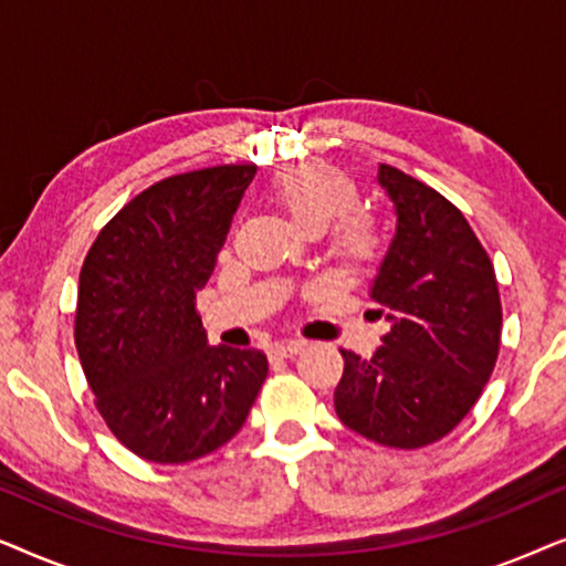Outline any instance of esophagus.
Instances as JSON below:
<instances>
[{"instance_id": "34e87169", "label": "esophagus", "mask_w": 566, "mask_h": 566, "mask_svg": "<svg viewBox=\"0 0 566 566\" xmlns=\"http://www.w3.org/2000/svg\"><path fill=\"white\" fill-rule=\"evenodd\" d=\"M304 350V343L301 339H285V343H275L270 347V358H293Z\"/></svg>"}]
</instances>
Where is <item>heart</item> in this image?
<instances>
[{"label":"heart","mask_w":566,"mask_h":566,"mask_svg":"<svg viewBox=\"0 0 566 566\" xmlns=\"http://www.w3.org/2000/svg\"><path fill=\"white\" fill-rule=\"evenodd\" d=\"M270 192L293 223L312 234L339 218L329 244L350 273L370 268L384 254V231L374 216L355 211L360 188L345 169L327 161H298L277 169Z\"/></svg>","instance_id":"obj_1"}]
</instances>
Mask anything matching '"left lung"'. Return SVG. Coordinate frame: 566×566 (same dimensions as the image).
Wrapping results in <instances>:
<instances>
[{
    "instance_id": "obj_1",
    "label": "left lung",
    "mask_w": 566,
    "mask_h": 566,
    "mask_svg": "<svg viewBox=\"0 0 566 566\" xmlns=\"http://www.w3.org/2000/svg\"><path fill=\"white\" fill-rule=\"evenodd\" d=\"M378 182L397 234L370 298L391 329L374 358L339 350L335 412L358 436L412 451L446 438L482 397L502 304L490 254L451 200L391 165L378 167Z\"/></svg>"
}]
</instances>
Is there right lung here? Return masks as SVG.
<instances>
[{
	"mask_svg": "<svg viewBox=\"0 0 566 566\" xmlns=\"http://www.w3.org/2000/svg\"><path fill=\"white\" fill-rule=\"evenodd\" d=\"M254 172L221 165L165 177L128 200L84 258L76 353L97 412L138 459L213 453L265 384V353L208 345L196 308Z\"/></svg>",
	"mask_w": 566,
	"mask_h": 566,
	"instance_id": "add662e5",
	"label": "right lung"
}]
</instances>
